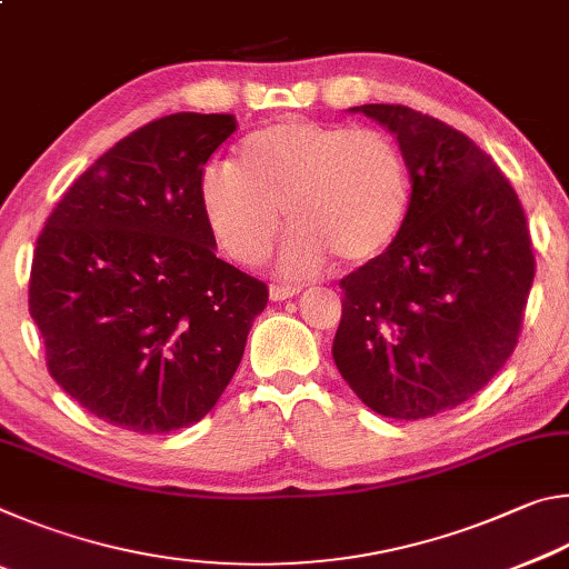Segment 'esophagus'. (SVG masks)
Listing matches in <instances>:
<instances>
[{
	"label": "esophagus",
	"instance_id": "obj_1",
	"mask_svg": "<svg viewBox=\"0 0 569 569\" xmlns=\"http://www.w3.org/2000/svg\"><path fill=\"white\" fill-rule=\"evenodd\" d=\"M298 293H301V288H296V286H271L268 288L271 301H288V298H293Z\"/></svg>",
	"mask_w": 569,
	"mask_h": 569
}]
</instances>
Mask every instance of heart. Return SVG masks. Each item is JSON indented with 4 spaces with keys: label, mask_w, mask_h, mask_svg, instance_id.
Returning a JSON list of instances; mask_svg holds the SVG:
<instances>
[{
    "label": "heart",
    "mask_w": 569,
    "mask_h": 569,
    "mask_svg": "<svg viewBox=\"0 0 569 569\" xmlns=\"http://www.w3.org/2000/svg\"><path fill=\"white\" fill-rule=\"evenodd\" d=\"M200 213L238 266L266 261L291 226L278 271L303 278L329 263L366 266L397 243L413 203L399 142L379 130L281 120L250 132L233 166L213 162L198 182Z\"/></svg>",
    "instance_id": "b5f03b06"
}]
</instances>
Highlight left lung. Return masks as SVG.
<instances>
[{"instance_id":"obj_1","label":"left lung","mask_w":569,"mask_h":569,"mask_svg":"<svg viewBox=\"0 0 569 569\" xmlns=\"http://www.w3.org/2000/svg\"><path fill=\"white\" fill-rule=\"evenodd\" d=\"M397 134L413 178L407 226L339 283L333 361L366 407L427 419L475 397L512 356L535 278L525 210L465 132L403 104H359Z\"/></svg>"}]
</instances>
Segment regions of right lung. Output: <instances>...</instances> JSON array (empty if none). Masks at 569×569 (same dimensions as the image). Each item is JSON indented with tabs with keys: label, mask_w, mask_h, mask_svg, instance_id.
Wrapping results in <instances>:
<instances>
[{
	"label": "right lung",
	"mask_w": 569,
	"mask_h": 569,
	"mask_svg": "<svg viewBox=\"0 0 569 569\" xmlns=\"http://www.w3.org/2000/svg\"><path fill=\"white\" fill-rule=\"evenodd\" d=\"M233 114L176 112L72 182L37 238L30 313L47 369L94 417L138 435L190 427L243 359L268 288L216 256L200 213Z\"/></svg>",
	"instance_id": "1"
}]
</instances>
